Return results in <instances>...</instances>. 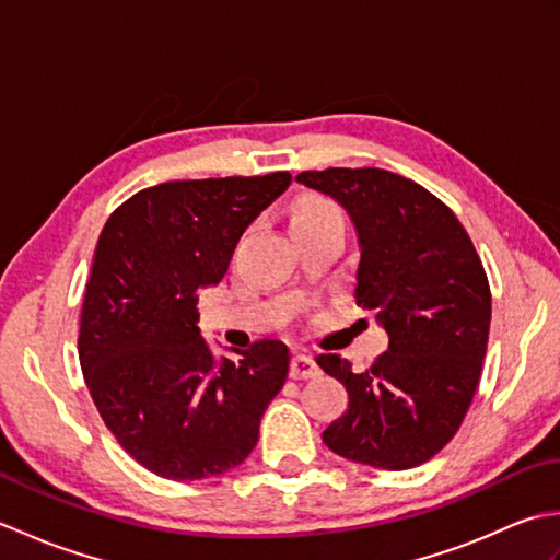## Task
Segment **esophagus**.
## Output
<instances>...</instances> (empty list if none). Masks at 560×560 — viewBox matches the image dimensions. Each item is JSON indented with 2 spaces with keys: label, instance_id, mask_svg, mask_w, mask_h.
I'll return each mask as SVG.
<instances>
[{
  "label": "esophagus",
  "instance_id": "1",
  "mask_svg": "<svg viewBox=\"0 0 560 560\" xmlns=\"http://www.w3.org/2000/svg\"><path fill=\"white\" fill-rule=\"evenodd\" d=\"M317 373H319V368H317L313 355L295 353L291 359V377L293 380H307V377H315Z\"/></svg>",
  "mask_w": 560,
  "mask_h": 560
}]
</instances>
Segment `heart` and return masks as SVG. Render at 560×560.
Masks as SVG:
<instances>
[{"mask_svg": "<svg viewBox=\"0 0 560 560\" xmlns=\"http://www.w3.org/2000/svg\"><path fill=\"white\" fill-rule=\"evenodd\" d=\"M331 217H339V209L331 205L327 197L319 195H305L291 211V225L295 223H315V221H325Z\"/></svg>", "mask_w": 560, "mask_h": 560, "instance_id": "1", "label": "heart"}]
</instances>
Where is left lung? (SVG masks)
Masks as SVG:
<instances>
[{
  "label": "left lung",
  "instance_id": "1",
  "mask_svg": "<svg viewBox=\"0 0 560 560\" xmlns=\"http://www.w3.org/2000/svg\"><path fill=\"white\" fill-rule=\"evenodd\" d=\"M295 180L347 209L361 249L355 303L389 337L361 373L337 353L317 355L349 392L325 445L375 469L419 467L455 438L479 385L491 327L481 259L455 213L407 177L327 168Z\"/></svg>",
  "mask_w": 560,
  "mask_h": 560
}]
</instances>
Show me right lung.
I'll return each instance as SVG.
<instances>
[{
  "mask_svg": "<svg viewBox=\"0 0 560 560\" xmlns=\"http://www.w3.org/2000/svg\"><path fill=\"white\" fill-rule=\"evenodd\" d=\"M289 185L287 171L163 183L103 225L81 307V371L117 443L163 479L199 481L243 464L287 383L291 355L277 339L217 359L197 301Z\"/></svg>",
  "mask_w": 560,
  "mask_h": 560,
  "instance_id": "add662e5",
  "label": "right lung"
}]
</instances>
